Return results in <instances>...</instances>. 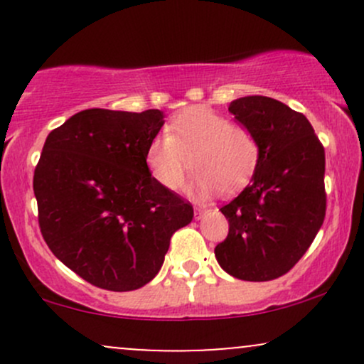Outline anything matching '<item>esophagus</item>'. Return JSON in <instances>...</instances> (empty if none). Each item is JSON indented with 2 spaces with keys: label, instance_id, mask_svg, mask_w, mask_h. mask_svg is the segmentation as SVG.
I'll return each mask as SVG.
<instances>
[{
  "label": "esophagus",
  "instance_id": "1",
  "mask_svg": "<svg viewBox=\"0 0 364 364\" xmlns=\"http://www.w3.org/2000/svg\"><path fill=\"white\" fill-rule=\"evenodd\" d=\"M203 214H205V208H202V207L195 208V219H202Z\"/></svg>",
  "mask_w": 364,
  "mask_h": 364
}]
</instances>
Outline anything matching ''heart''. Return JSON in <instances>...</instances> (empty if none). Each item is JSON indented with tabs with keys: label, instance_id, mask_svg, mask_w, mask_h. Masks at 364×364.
Here are the masks:
<instances>
[{
	"label": "heart",
	"instance_id": "obj_1",
	"mask_svg": "<svg viewBox=\"0 0 364 364\" xmlns=\"http://www.w3.org/2000/svg\"><path fill=\"white\" fill-rule=\"evenodd\" d=\"M190 166L193 190L208 196L219 188L232 191L248 181L258 162V141L243 124L205 106H191L171 119L166 135H157L145 150V164L166 190L181 186Z\"/></svg>",
	"mask_w": 364,
	"mask_h": 364
}]
</instances>
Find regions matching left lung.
I'll use <instances>...</instances> for the list:
<instances>
[{
  "label": "left lung",
  "mask_w": 364,
  "mask_h": 364,
  "mask_svg": "<svg viewBox=\"0 0 364 364\" xmlns=\"http://www.w3.org/2000/svg\"><path fill=\"white\" fill-rule=\"evenodd\" d=\"M258 141L250 185L220 208L229 235L215 246L219 265L241 281H272L306 253L325 219V150L301 112L265 95L229 104Z\"/></svg>",
  "instance_id": "8db88e82"
}]
</instances>
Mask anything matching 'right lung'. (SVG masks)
I'll return each instance as SVG.
<instances>
[{"instance_id": "right-lung-1", "label": "right lung", "mask_w": 364, "mask_h": 364, "mask_svg": "<svg viewBox=\"0 0 364 364\" xmlns=\"http://www.w3.org/2000/svg\"><path fill=\"white\" fill-rule=\"evenodd\" d=\"M164 112L85 109L46 139L34 173L39 228L58 260L92 286L135 291L152 281L193 207L145 164Z\"/></svg>"}]
</instances>
